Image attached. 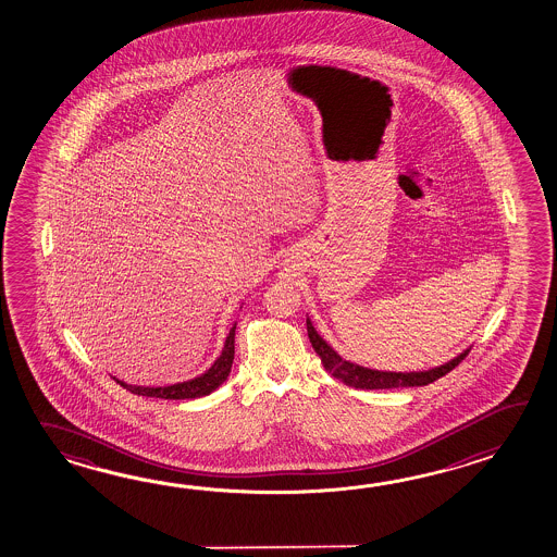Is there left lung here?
I'll return each instance as SVG.
<instances>
[{
  "instance_id": "8db88e82",
  "label": "left lung",
  "mask_w": 557,
  "mask_h": 557,
  "mask_svg": "<svg viewBox=\"0 0 557 557\" xmlns=\"http://www.w3.org/2000/svg\"><path fill=\"white\" fill-rule=\"evenodd\" d=\"M307 335L313 345V349L321 357V363L325 367V371H330L341 383L355 388H398V386H424L441 379V376L450 373L456 364L465 359L470 347L456 355L455 359L446 361L438 367H432L426 371H409V373H397V371H379V369H369L363 364L351 363L347 359H343L339 352L331 347L327 341L319 335L311 319L307 318Z\"/></svg>"
}]
</instances>
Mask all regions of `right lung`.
Returning a JSON list of instances; mask_svg holds the SVG:
<instances>
[{
	"instance_id": "add662e5",
	"label": "right lung",
	"mask_w": 557,
	"mask_h": 557,
	"mask_svg": "<svg viewBox=\"0 0 557 557\" xmlns=\"http://www.w3.org/2000/svg\"><path fill=\"white\" fill-rule=\"evenodd\" d=\"M234 335H236V323L232 325V330L227 333L226 341H224V349L220 352L216 361L210 364V369H206L202 375L194 376V379H188V381L166 386H143L131 385V383H125V381H121L116 376L114 379H116V383H121V386H125L126 391L140 395V397L166 398V400L206 397V395L214 393L218 386L226 381L230 371H232V363H234Z\"/></svg>"
}]
</instances>
